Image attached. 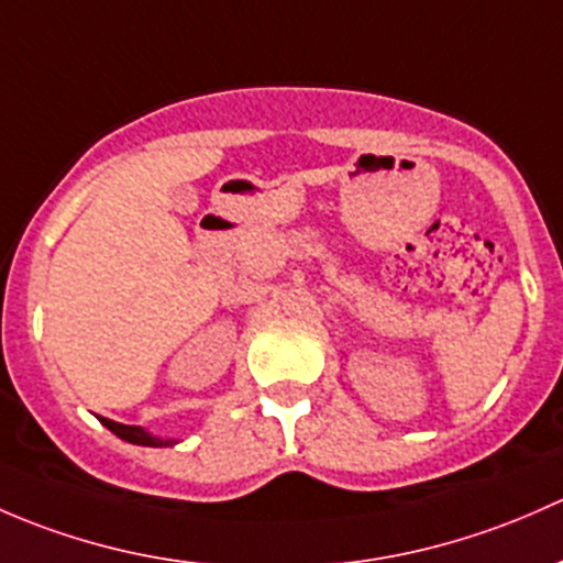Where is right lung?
<instances>
[{
    "label": "right lung",
    "mask_w": 563,
    "mask_h": 563,
    "mask_svg": "<svg viewBox=\"0 0 563 563\" xmlns=\"http://www.w3.org/2000/svg\"><path fill=\"white\" fill-rule=\"evenodd\" d=\"M102 426H106L108 431H113L119 439H124V442L141 444V448H173V444H178V439L154 437V433H148L146 428H141V426H121V422L108 420V417H102Z\"/></svg>",
    "instance_id": "obj_1"
}]
</instances>
